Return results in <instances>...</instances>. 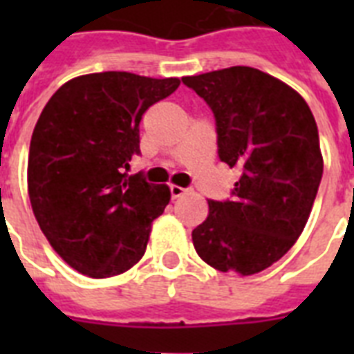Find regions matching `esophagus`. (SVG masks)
Returning a JSON list of instances; mask_svg holds the SVG:
<instances>
[{
    "instance_id": "obj_1",
    "label": "esophagus",
    "mask_w": 354,
    "mask_h": 354,
    "mask_svg": "<svg viewBox=\"0 0 354 354\" xmlns=\"http://www.w3.org/2000/svg\"><path fill=\"white\" fill-rule=\"evenodd\" d=\"M169 191H171V198L172 200L180 198V196H183V194L187 193V189L178 187V185H171V187H169Z\"/></svg>"
}]
</instances>
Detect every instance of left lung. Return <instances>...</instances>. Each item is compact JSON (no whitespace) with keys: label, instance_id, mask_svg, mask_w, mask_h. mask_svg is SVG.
I'll list each match as a JSON object with an SVG mask.
<instances>
[{"label":"left lung","instance_id":"obj_1","mask_svg":"<svg viewBox=\"0 0 354 354\" xmlns=\"http://www.w3.org/2000/svg\"><path fill=\"white\" fill-rule=\"evenodd\" d=\"M182 82L213 112L221 161L241 172L232 198L209 200L194 250L221 272L257 274L294 246L318 194L324 160L314 115L290 86L248 66Z\"/></svg>","mask_w":354,"mask_h":354}]
</instances>
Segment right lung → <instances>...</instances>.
Returning a JSON list of instances; mask_svg holds the SVG:
<instances>
[{
  "label": "right lung",
  "mask_w": 354,
  "mask_h": 354,
  "mask_svg": "<svg viewBox=\"0 0 354 354\" xmlns=\"http://www.w3.org/2000/svg\"><path fill=\"white\" fill-rule=\"evenodd\" d=\"M178 86L127 71L82 75L49 99L36 122L27 167L32 213L80 274L112 277L143 257L171 191L127 171L141 154L143 113Z\"/></svg>",
  "instance_id": "1"
}]
</instances>
